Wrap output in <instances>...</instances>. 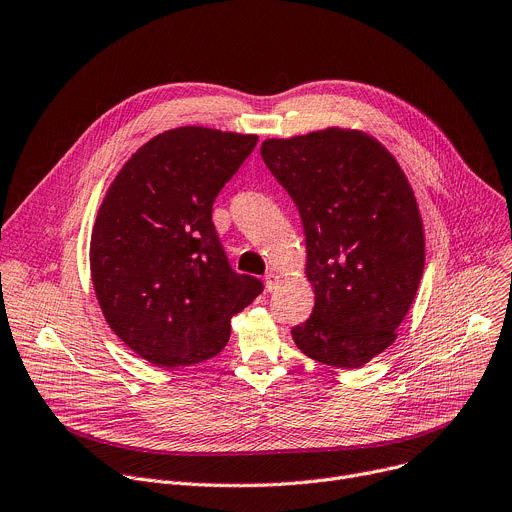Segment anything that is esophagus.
Instances as JSON below:
<instances>
[{"instance_id":"esophagus-1","label":"esophagus","mask_w":512,"mask_h":512,"mask_svg":"<svg viewBox=\"0 0 512 512\" xmlns=\"http://www.w3.org/2000/svg\"><path fill=\"white\" fill-rule=\"evenodd\" d=\"M279 281H281V277H279V274H274V272H268L266 274V277H264V287H266V291H274V289H277L279 287Z\"/></svg>"}]
</instances>
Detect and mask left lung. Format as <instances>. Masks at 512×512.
<instances>
[{"label":"left lung","mask_w":512,"mask_h":512,"mask_svg":"<svg viewBox=\"0 0 512 512\" xmlns=\"http://www.w3.org/2000/svg\"><path fill=\"white\" fill-rule=\"evenodd\" d=\"M260 153L299 209L316 293L293 340L318 363L363 367L396 340L422 279L414 190L396 157L357 129L266 139Z\"/></svg>","instance_id":"8db88e82"}]
</instances>
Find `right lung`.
Instances as JSON below:
<instances>
[{
    "label": "right lung",
    "mask_w": 512,
    "mask_h": 512,
    "mask_svg": "<svg viewBox=\"0 0 512 512\" xmlns=\"http://www.w3.org/2000/svg\"><path fill=\"white\" fill-rule=\"evenodd\" d=\"M256 135L178 127L141 145L100 205L90 270L112 332L157 367L217 357L264 285L231 270L211 221Z\"/></svg>",
    "instance_id": "1"
}]
</instances>
